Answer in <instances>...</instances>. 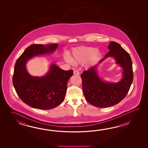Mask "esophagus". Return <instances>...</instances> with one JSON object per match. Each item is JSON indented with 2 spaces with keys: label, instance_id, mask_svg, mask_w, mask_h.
Instances as JSON below:
<instances>
[{
  "label": "esophagus",
  "instance_id": "34e87169",
  "mask_svg": "<svg viewBox=\"0 0 148 148\" xmlns=\"http://www.w3.org/2000/svg\"><path fill=\"white\" fill-rule=\"evenodd\" d=\"M73 74H74V75H79V72L78 70H75L73 71Z\"/></svg>",
  "mask_w": 148,
  "mask_h": 148
}]
</instances>
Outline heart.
Segmentation results:
<instances>
[{"mask_svg":"<svg viewBox=\"0 0 148 148\" xmlns=\"http://www.w3.org/2000/svg\"><path fill=\"white\" fill-rule=\"evenodd\" d=\"M101 56V52L96 47H77L73 51L72 60L68 57L66 61L70 64H73V62L76 64H83L88 60V63L92 64Z\"/></svg>","mask_w":148,"mask_h":148,"instance_id":"1","label":"heart"}]
</instances>
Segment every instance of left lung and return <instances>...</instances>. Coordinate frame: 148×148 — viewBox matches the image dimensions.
<instances>
[{
	"instance_id": "1",
	"label": "left lung",
	"mask_w": 148,
	"mask_h": 148,
	"mask_svg": "<svg viewBox=\"0 0 148 148\" xmlns=\"http://www.w3.org/2000/svg\"><path fill=\"white\" fill-rule=\"evenodd\" d=\"M110 50L101 63L106 58L113 57L124 71L122 80L117 83L103 81L97 73V65L84 71L81 75L82 90L89 103L96 107L105 108L118 104L128 93L133 79L132 62L129 54L120 44L110 42Z\"/></svg>"
}]
</instances>
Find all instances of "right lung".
<instances>
[{
    "label": "right lung",
    "instance_id": "right-lung-1",
    "mask_svg": "<svg viewBox=\"0 0 148 148\" xmlns=\"http://www.w3.org/2000/svg\"><path fill=\"white\" fill-rule=\"evenodd\" d=\"M58 44H32L27 47L16 61L13 83L17 94L29 106L39 110L53 109L64 99L67 82L73 75V70L65 71L55 64H51L47 75L32 76L26 69L29 59L38 55L51 53Z\"/></svg>",
    "mask_w": 148,
    "mask_h": 148
}]
</instances>
